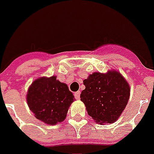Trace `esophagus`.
I'll list each match as a JSON object with an SVG mask.
<instances>
[{
  "label": "esophagus",
  "mask_w": 154,
  "mask_h": 154,
  "mask_svg": "<svg viewBox=\"0 0 154 154\" xmlns=\"http://www.w3.org/2000/svg\"><path fill=\"white\" fill-rule=\"evenodd\" d=\"M75 97L76 99H79V98H80V92H79V91H78V92H76L75 93Z\"/></svg>",
  "instance_id": "esophagus-1"
}]
</instances>
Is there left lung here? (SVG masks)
Segmentation results:
<instances>
[{
    "label": "left lung",
    "instance_id": "left-lung-1",
    "mask_svg": "<svg viewBox=\"0 0 154 154\" xmlns=\"http://www.w3.org/2000/svg\"><path fill=\"white\" fill-rule=\"evenodd\" d=\"M80 94L88 114L100 124L113 123L119 119L130 97V85L115 70L94 72L84 80Z\"/></svg>",
    "mask_w": 154,
    "mask_h": 154
}]
</instances>
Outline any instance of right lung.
Returning <instances> with one entry per match:
<instances>
[{"label": "right lung", "mask_w": 154, "mask_h": 154, "mask_svg": "<svg viewBox=\"0 0 154 154\" xmlns=\"http://www.w3.org/2000/svg\"><path fill=\"white\" fill-rule=\"evenodd\" d=\"M75 97L67 84L57 76L40 77L32 82L26 93V102L34 116L48 125L64 121Z\"/></svg>", "instance_id": "obj_1"}]
</instances>
